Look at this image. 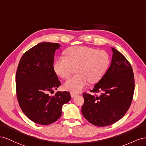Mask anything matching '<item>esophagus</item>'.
Segmentation results:
<instances>
[{"instance_id":"obj_1","label":"esophagus","mask_w":146,"mask_h":146,"mask_svg":"<svg viewBox=\"0 0 146 146\" xmlns=\"http://www.w3.org/2000/svg\"><path fill=\"white\" fill-rule=\"evenodd\" d=\"M70 95H71V97H72V98H74V97H75L78 94H76V93L72 92H70Z\"/></svg>"}]
</instances>
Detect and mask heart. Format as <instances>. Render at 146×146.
Segmentation results:
<instances>
[{"label": "heart", "mask_w": 146, "mask_h": 146, "mask_svg": "<svg viewBox=\"0 0 146 146\" xmlns=\"http://www.w3.org/2000/svg\"><path fill=\"white\" fill-rule=\"evenodd\" d=\"M65 53L66 57H59L54 64L55 73L66 79L73 67H77L78 73L65 82V90L78 92L89 81L92 84L98 82L109 67L110 57L105 51L86 46H73L66 49Z\"/></svg>", "instance_id": "obj_1"}]
</instances>
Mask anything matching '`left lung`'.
Segmentation results:
<instances>
[{
    "instance_id": "1",
    "label": "left lung",
    "mask_w": 146,
    "mask_h": 146,
    "mask_svg": "<svg viewBox=\"0 0 146 146\" xmlns=\"http://www.w3.org/2000/svg\"><path fill=\"white\" fill-rule=\"evenodd\" d=\"M112 48L111 65L91 92L83 93L81 112L87 120L98 127L108 126L123 117L130 108L135 90L134 74L130 62L117 49Z\"/></svg>"
}]
</instances>
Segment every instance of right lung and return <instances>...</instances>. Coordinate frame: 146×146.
Here are the masks:
<instances>
[{
  "instance_id": "1",
  "label": "right lung",
  "mask_w": 146,
  "mask_h": 146,
  "mask_svg": "<svg viewBox=\"0 0 146 146\" xmlns=\"http://www.w3.org/2000/svg\"><path fill=\"white\" fill-rule=\"evenodd\" d=\"M59 43H38L21 58L16 74V96L21 109L34 122L46 125L59 119L62 107L71 99L68 92L58 91L60 85L54 70V56Z\"/></svg>"
}]
</instances>
